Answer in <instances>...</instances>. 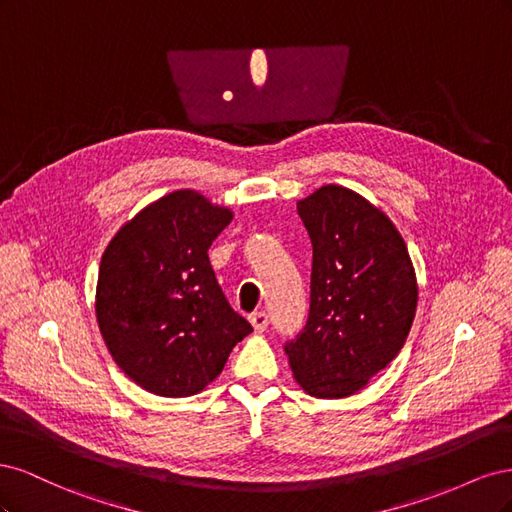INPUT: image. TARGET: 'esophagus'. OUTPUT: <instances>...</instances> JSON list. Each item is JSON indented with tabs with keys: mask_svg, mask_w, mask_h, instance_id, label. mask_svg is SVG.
I'll return each mask as SVG.
<instances>
[{
	"mask_svg": "<svg viewBox=\"0 0 512 512\" xmlns=\"http://www.w3.org/2000/svg\"><path fill=\"white\" fill-rule=\"evenodd\" d=\"M250 322H252V327H254L256 333H262V331H267V327H269V316L265 312H256V314L250 316Z\"/></svg>",
	"mask_w": 512,
	"mask_h": 512,
	"instance_id": "obj_1",
	"label": "esophagus"
}]
</instances>
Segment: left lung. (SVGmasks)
Here are the masks:
<instances>
[{
	"label": "left lung",
	"instance_id": "left-lung-1",
	"mask_svg": "<svg viewBox=\"0 0 512 512\" xmlns=\"http://www.w3.org/2000/svg\"><path fill=\"white\" fill-rule=\"evenodd\" d=\"M297 211L314 247L312 292L305 329L284 350L307 395L350 397L404 348L416 273L389 215L361 194L322 185Z\"/></svg>",
	"mask_w": 512,
	"mask_h": 512
}]
</instances>
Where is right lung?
<instances>
[{
  "mask_svg": "<svg viewBox=\"0 0 512 512\" xmlns=\"http://www.w3.org/2000/svg\"><path fill=\"white\" fill-rule=\"evenodd\" d=\"M230 220V209L177 190L136 213L104 250L100 333L123 374L153 395L200 393L252 333L228 305L207 254Z\"/></svg>",
  "mask_w": 512,
  "mask_h": 512,
  "instance_id": "add662e5",
  "label": "right lung"
}]
</instances>
